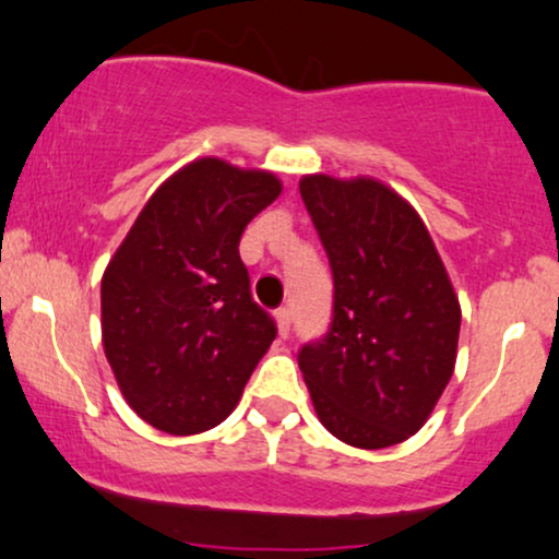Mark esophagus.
Here are the masks:
<instances>
[{
    "instance_id": "esophagus-1",
    "label": "esophagus",
    "mask_w": 559,
    "mask_h": 559,
    "mask_svg": "<svg viewBox=\"0 0 559 559\" xmlns=\"http://www.w3.org/2000/svg\"><path fill=\"white\" fill-rule=\"evenodd\" d=\"M274 319H277V326H280V334L282 336L290 334V326H293L290 308H277V311H274Z\"/></svg>"
}]
</instances>
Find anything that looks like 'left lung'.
<instances>
[{
    "mask_svg": "<svg viewBox=\"0 0 559 559\" xmlns=\"http://www.w3.org/2000/svg\"><path fill=\"white\" fill-rule=\"evenodd\" d=\"M334 277L332 323L298 349L316 415L355 448L415 436L451 381L461 308L423 219L389 186L306 176Z\"/></svg>",
    "mask_w": 559,
    "mask_h": 559,
    "instance_id": "obj_1",
    "label": "left lung"
}]
</instances>
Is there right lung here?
I'll return each instance as SVG.
<instances>
[{"label": "right lung", "instance_id": "1", "mask_svg": "<svg viewBox=\"0 0 559 559\" xmlns=\"http://www.w3.org/2000/svg\"><path fill=\"white\" fill-rule=\"evenodd\" d=\"M264 170L186 165L144 204L100 282L103 347L123 399L157 430L194 436L236 409L277 323L251 298L238 243L280 197Z\"/></svg>", "mask_w": 559, "mask_h": 559}]
</instances>
